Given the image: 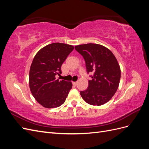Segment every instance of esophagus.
I'll use <instances>...</instances> for the list:
<instances>
[{
    "mask_svg": "<svg viewBox=\"0 0 149 149\" xmlns=\"http://www.w3.org/2000/svg\"><path fill=\"white\" fill-rule=\"evenodd\" d=\"M76 84H77V82H73V85L74 86H76Z\"/></svg>",
    "mask_w": 149,
    "mask_h": 149,
    "instance_id": "1",
    "label": "esophagus"
}]
</instances>
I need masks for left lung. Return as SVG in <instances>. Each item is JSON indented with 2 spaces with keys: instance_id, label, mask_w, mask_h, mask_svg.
Masks as SVG:
<instances>
[{
  "instance_id": "left-lung-1",
  "label": "left lung",
  "mask_w": 149,
  "mask_h": 149,
  "mask_svg": "<svg viewBox=\"0 0 149 149\" xmlns=\"http://www.w3.org/2000/svg\"><path fill=\"white\" fill-rule=\"evenodd\" d=\"M84 58L86 71L93 73L88 81V88L80 91L89 104L101 106L109 101L118 88L120 69L115 56L101 45L88 43L74 47Z\"/></svg>"
}]
</instances>
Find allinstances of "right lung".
Listing matches in <instances>:
<instances>
[{"label":"right lung","instance_id":"add662e5","mask_svg":"<svg viewBox=\"0 0 149 149\" xmlns=\"http://www.w3.org/2000/svg\"><path fill=\"white\" fill-rule=\"evenodd\" d=\"M74 47L53 43L36 54L29 73V86L37 101L46 108L59 107L63 104L72 88L71 82L56 79L61 74V66Z\"/></svg>","mask_w":149,"mask_h":149}]
</instances>
